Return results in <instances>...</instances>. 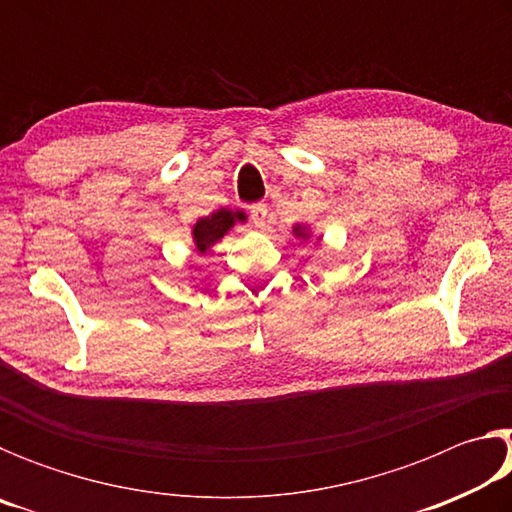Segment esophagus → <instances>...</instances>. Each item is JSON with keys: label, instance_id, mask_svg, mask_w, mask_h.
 I'll return each instance as SVG.
<instances>
[{"label": "esophagus", "instance_id": "esophagus-1", "mask_svg": "<svg viewBox=\"0 0 512 512\" xmlns=\"http://www.w3.org/2000/svg\"><path fill=\"white\" fill-rule=\"evenodd\" d=\"M250 219H253L255 228H264L266 219H268V207L264 203H257L250 207Z\"/></svg>", "mask_w": 512, "mask_h": 512}]
</instances>
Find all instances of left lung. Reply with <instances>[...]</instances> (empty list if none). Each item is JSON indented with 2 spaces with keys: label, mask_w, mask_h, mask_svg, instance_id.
Instances as JSON below:
<instances>
[{
  "label": "left lung",
  "mask_w": 512,
  "mask_h": 512,
  "mask_svg": "<svg viewBox=\"0 0 512 512\" xmlns=\"http://www.w3.org/2000/svg\"><path fill=\"white\" fill-rule=\"evenodd\" d=\"M293 235H296L298 239H309V237H311V235H309V228H307V225H300V223L293 225Z\"/></svg>",
  "instance_id": "8db88e82"
}]
</instances>
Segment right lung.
I'll use <instances>...</instances> for the list:
<instances>
[{
	"instance_id": "right-lung-1",
	"label": "right lung",
	"mask_w": 512,
	"mask_h": 512,
	"mask_svg": "<svg viewBox=\"0 0 512 512\" xmlns=\"http://www.w3.org/2000/svg\"><path fill=\"white\" fill-rule=\"evenodd\" d=\"M244 221H246V212L230 210V207H221V210L212 212L210 216L198 219L192 228V241L196 250L201 255H205L216 241H221L237 223H244Z\"/></svg>"
}]
</instances>
